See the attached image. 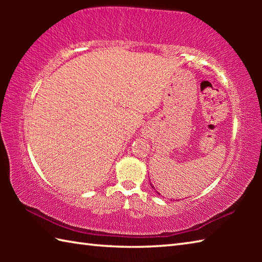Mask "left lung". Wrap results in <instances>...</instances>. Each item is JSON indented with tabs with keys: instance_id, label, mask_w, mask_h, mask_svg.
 Here are the masks:
<instances>
[{
	"instance_id": "left-lung-1",
	"label": "left lung",
	"mask_w": 262,
	"mask_h": 262,
	"mask_svg": "<svg viewBox=\"0 0 262 262\" xmlns=\"http://www.w3.org/2000/svg\"><path fill=\"white\" fill-rule=\"evenodd\" d=\"M151 187H152V188H154V186H152V185H151ZM154 189H155V188H154ZM157 193H158V192H157ZM158 194H159V193H158Z\"/></svg>"
}]
</instances>
